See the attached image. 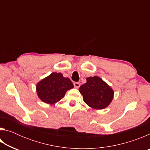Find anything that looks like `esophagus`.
<instances>
[{"instance_id":"1","label":"esophagus","mask_w":150,"mask_h":150,"mask_svg":"<svg viewBox=\"0 0 150 150\" xmlns=\"http://www.w3.org/2000/svg\"><path fill=\"white\" fill-rule=\"evenodd\" d=\"M73 85H74V87L77 88L80 87V83L79 82H74L73 83Z\"/></svg>"}]
</instances>
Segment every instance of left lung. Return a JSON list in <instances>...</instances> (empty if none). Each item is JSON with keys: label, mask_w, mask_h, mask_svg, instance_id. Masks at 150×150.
Returning <instances> with one entry per match:
<instances>
[{"label": "left lung", "mask_w": 150, "mask_h": 150, "mask_svg": "<svg viewBox=\"0 0 150 150\" xmlns=\"http://www.w3.org/2000/svg\"><path fill=\"white\" fill-rule=\"evenodd\" d=\"M84 102L91 108L103 109L111 103L114 91L100 77L87 78V83L79 87Z\"/></svg>", "instance_id": "obj_1"}]
</instances>
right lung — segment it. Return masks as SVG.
I'll list each match as a JSON object with an SVG mask.
<instances>
[{
    "instance_id": "1",
    "label": "right lung",
    "mask_w": 150,
    "mask_h": 150,
    "mask_svg": "<svg viewBox=\"0 0 150 150\" xmlns=\"http://www.w3.org/2000/svg\"><path fill=\"white\" fill-rule=\"evenodd\" d=\"M73 88L69 78L63 77L62 73H53L38 83V95L43 102L54 104L65 96L68 90Z\"/></svg>"
}]
</instances>
